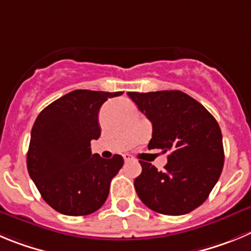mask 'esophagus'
Returning <instances> with one entry per match:
<instances>
[{"mask_svg":"<svg viewBox=\"0 0 251 251\" xmlns=\"http://www.w3.org/2000/svg\"><path fill=\"white\" fill-rule=\"evenodd\" d=\"M124 160H125V162H128L132 160V156H131V155H128V153H125V155H124Z\"/></svg>","mask_w":251,"mask_h":251,"instance_id":"obj_1","label":"esophagus"}]
</instances>
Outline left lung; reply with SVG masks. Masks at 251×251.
Returning a JSON list of instances; mask_svg holds the SVG:
<instances>
[{
  "instance_id": "8db88e82",
  "label": "left lung",
  "mask_w": 251,
  "mask_h": 251,
  "mask_svg": "<svg viewBox=\"0 0 251 251\" xmlns=\"http://www.w3.org/2000/svg\"><path fill=\"white\" fill-rule=\"evenodd\" d=\"M152 124L149 150L169 152L164 170L140 161L134 185L140 200L164 215H184L200 206L224 166L220 126L204 106L179 91L127 92Z\"/></svg>"
}]
</instances>
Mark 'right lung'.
Returning a JSON list of instances; mask_svg holds the SVG:
<instances>
[{
  "label": "right lung",
  "instance_id": "add662e5",
  "mask_svg": "<svg viewBox=\"0 0 251 251\" xmlns=\"http://www.w3.org/2000/svg\"><path fill=\"white\" fill-rule=\"evenodd\" d=\"M120 95L75 90L50 103L36 119L27 170L42 199L58 213L89 215L109 196L110 182L123 168L124 159L91 153V140L101 135V105Z\"/></svg>",
  "mask_w": 251,
  "mask_h": 251
}]
</instances>
